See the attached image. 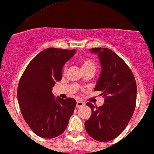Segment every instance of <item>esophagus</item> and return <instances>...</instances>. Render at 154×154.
<instances>
[{
	"mask_svg": "<svg viewBox=\"0 0 154 154\" xmlns=\"http://www.w3.org/2000/svg\"><path fill=\"white\" fill-rule=\"evenodd\" d=\"M84 105V103L82 100H77L76 101V107H82Z\"/></svg>",
	"mask_w": 154,
	"mask_h": 154,
	"instance_id": "34e87169",
	"label": "esophagus"
}]
</instances>
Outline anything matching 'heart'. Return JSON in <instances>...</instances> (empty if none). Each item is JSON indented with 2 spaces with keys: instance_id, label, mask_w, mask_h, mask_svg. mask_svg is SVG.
Instances as JSON below:
<instances>
[{
  "instance_id": "heart-1",
  "label": "heart",
  "mask_w": 154,
  "mask_h": 154,
  "mask_svg": "<svg viewBox=\"0 0 154 154\" xmlns=\"http://www.w3.org/2000/svg\"><path fill=\"white\" fill-rule=\"evenodd\" d=\"M67 66H65L64 69H66ZM82 70H87V69H95V63H94L92 59H86L82 60Z\"/></svg>"
}]
</instances>
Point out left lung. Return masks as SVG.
<instances>
[{"label":"left lung","mask_w":154,"mask_h":154,"mask_svg":"<svg viewBox=\"0 0 154 154\" xmlns=\"http://www.w3.org/2000/svg\"><path fill=\"white\" fill-rule=\"evenodd\" d=\"M97 54L101 72L95 91H100L104 103L90 107L92 115L85 121L87 134L99 142H109L118 137L130 121L137 100V84L133 73L125 62L114 51L106 48L90 49Z\"/></svg>","instance_id":"8db88e82"}]
</instances>
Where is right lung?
<instances>
[{
    "label": "right lung",
    "instance_id": "1",
    "mask_svg": "<svg viewBox=\"0 0 154 154\" xmlns=\"http://www.w3.org/2000/svg\"><path fill=\"white\" fill-rule=\"evenodd\" d=\"M75 50L50 48L37 54L25 70L17 87L21 113L39 137L51 139L62 134L76 106V100L54 97L52 88L62 79V67Z\"/></svg>",
    "mask_w": 154,
    "mask_h": 154
}]
</instances>
